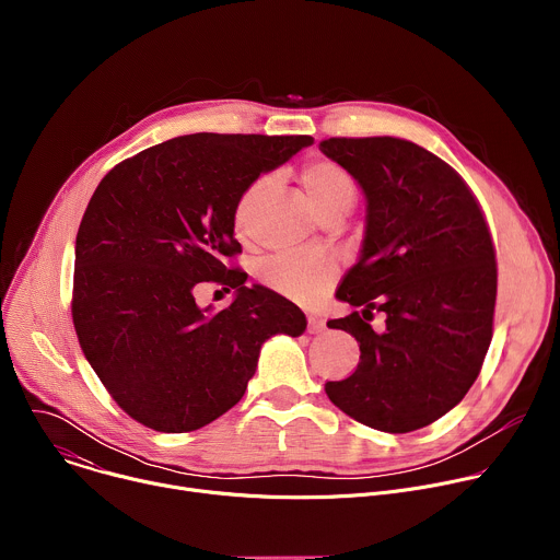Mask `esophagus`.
I'll use <instances>...</instances> for the list:
<instances>
[{
  "label": "esophagus",
  "instance_id": "esophagus-1",
  "mask_svg": "<svg viewBox=\"0 0 560 560\" xmlns=\"http://www.w3.org/2000/svg\"><path fill=\"white\" fill-rule=\"evenodd\" d=\"M324 330H326V322H324V318L307 316V332H310V335H318V332H324Z\"/></svg>",
  "mask_w": 560,
  "mask_h": 560
}]
</instances>
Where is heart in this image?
Listing matches in <instances>:
<instances>
[{"mask_svg": "<svg viewBox=\"0 0 560 560\" xmlns=\"http://www.w3.org/2000/svg\"><path fill=\"white\" fill-rule=\"evenodd\" d=\"M301 184L312 206L324 219L343 212L348 214L357 201V184L352 175L332 159H316L301 173ZM270 186V177H259L238 195L232 212L236 232H246L253 212ZM339 272V264L328 255H279L261 266V277L275 292L296 299L314 301Z\"/></svg>", "mask_w": 560, "mask_h": 560, "instance_id": "1", "label": "heart"}]
</instances>
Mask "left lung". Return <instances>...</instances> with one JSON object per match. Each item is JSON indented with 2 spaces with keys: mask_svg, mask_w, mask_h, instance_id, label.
<instances>
[{
  "mask_svg": "<svg viewBox=\"0 0 560 560\" xmlns=\"http://www.w3.org/2000/svg\"><path fill=\"white\" fill-rule=\"evenodd\" d=\"M365 197L359 261L337 299L354 307L328 326L359 341L361 359L330 401L354 421L406 434L447 415L481 372L492 341L497 257L486 217L443 159L396 137L318 143ZM376 308L386 330L366 324Z\"/></svg>",
  "mask_w": 560,
  "mask_h": 560,
  "instance_id": "1",
  "label": "left lung"
}]
</instances>
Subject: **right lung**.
<instances>
[{
  "label": "right lung",
  "instance_id": "right-lung-1",
  "mask_svg": "<svg viewBox=\"0 0 560 560\" xmlns=\"http://www.w3.org/2000/svg\"><path fill=\"white\" fill-rule=\"evenodd\" d=\"M307 135L175 137L115 166L97 186L74 242L72 324L91 368L141 425L182 434L242 401L261 346L303 335L305 314L248 275L234 203L261 173L285 164ZM235 290L221 313L194 285Z\"/></svg>",
  "mask_w": 560,
  "mask_h": 560
}]
</instances>
